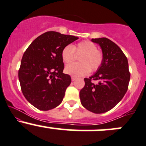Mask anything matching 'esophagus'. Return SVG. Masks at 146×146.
Wrapping results in <instances>:
<instances>
[{"instance_id":"1","label":"esophagus","mask_w":146,"mask_h":146,"mask_svg":"<svg viewBox=\"0 0 146 146\" xmlns=\"http://www.w3.org/2000/svg\"><path fill=\"white\" fill-rule=\"evenodd\" d=\"M76 80V78H75V77H73V76H72V77H71V80L73 81H73Z\"/></svg>"}]
</instances>
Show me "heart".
Here are the masks:
<instances>
[{"label":"heart","mask_w":146,"mask_h":146,"mask_svg":"<svg viewBox=\"0 0 146 146\" xmlns=\"http://www.w3.org/2000/svg\"><path fill=\"white\" fill-rule=\"evenodd\" d=\"M76 52L82 54L79 57L80 63H73L66 66V73L73 77H80L88 74L90 70H96L104 61V55L97 46L90 40H83L76 45H66L61 51V59L66 64L74 60Z\"/></svg>","instance_id":"heart-1"}]
</instances>
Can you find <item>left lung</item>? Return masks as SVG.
Segmentation results:
<instances>
[{"mask_svg":"<svg viewBox=\"0 0 146 146\" xmlns=\"http://www.w3.org/2000/svg\"><path fill=\"white\" fill-rule=\"evenodd\" d=\"M102 50L104 61L96 73L85 78L80 92L82 105L94 113L111 110L124 97L128 89L130 73L127 58L120 48L108 38H92ZM97 80V84L91 81Z\"/></svg>","mask_w":146,"mask_h":146,"instance_id":"8db88e82","label":"left lung"}]
</instances>
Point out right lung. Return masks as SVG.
I'll return each instance as SVG.
<instances>
[{
	"instance_id": "1",
	"label": "right lung",
	"mask_w": 146,
	"mask_h": 146,
	"mask_svg": "<svg viewBox=\"0 0 146 146\" xmlns=\"http://www.w3.org/2000/svg\"><path fill=\"white\" fill-rule=\"evenodd\" d=\"M77 39L47 31L36 38L24 52L18 73L21 92L38 109H53L62 101L71 78L63 73L61 51Z\"/></svg>"
}]
</instances>
